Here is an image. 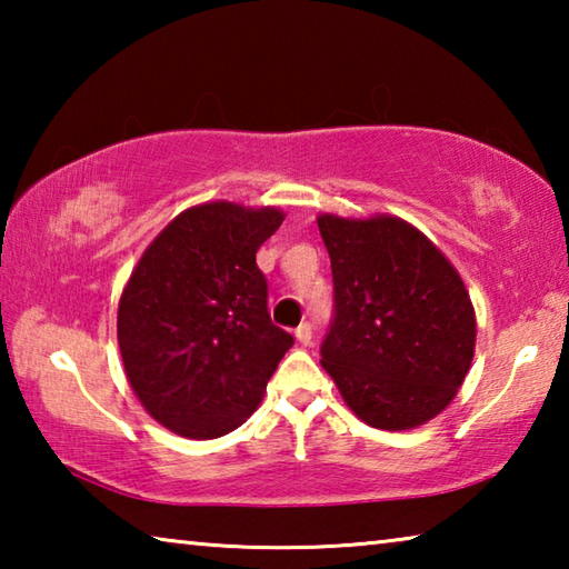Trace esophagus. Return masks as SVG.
Returning <instances> with one entry per match:
<instances>
[{"instance_id": "obj_1", "label": "esophagus", "mask_w": 569, "mask_h": 569, "mask_svg": "<svg viewBox=\"0 0 569 569\" xmlns=\"http://www.w3.org/2000/svg\"><path fill=\"white\" fill-rule=\"evenodd\" d=\"M296 339H298V343H301V346H311V339H313L311 323L303 321L301 326H298V329H296Z\"/></svg>"}]
</instances>
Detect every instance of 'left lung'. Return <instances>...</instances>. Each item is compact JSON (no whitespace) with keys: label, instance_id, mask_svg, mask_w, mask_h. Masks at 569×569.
I'll use <instances>...</instances> for the list:
<instances>
[{"label":"left lung","instance_id":"obj_1","mask_svg":"<svg viewBox=\"0 0 569 569\" xmlns=\"http://www.w3.org/2000/svg\"><path fill=\"white\" fill-rule=\"evenodd\" d=\"M331 256L333 321L321 366L369 427L403 431L457 397L477 321L457 268L393 216H319Z\"/></svg>","mask_w":569,"mask_h":569}]
</instances>
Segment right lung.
Wrapping results in <instances>:
<instances>
[{
	"mask_svg": "<svg viewBox=\"0 0 569 569\" xmlns=\"http://www.w3.org/2000/svg\"><path fill=\"white\" fill-rule=\"evenodd\" d=\"M278 208L226 200L182 210L134 266L118 308L124 373L142 407L188 439H216L256 411L293 336L268 313L256 250Z\"/></svg>",
	"mask_w": 569,
	"mask_h": 569,
	"instance_id": "1",
	"label": "right lung"
}]
</instances>
